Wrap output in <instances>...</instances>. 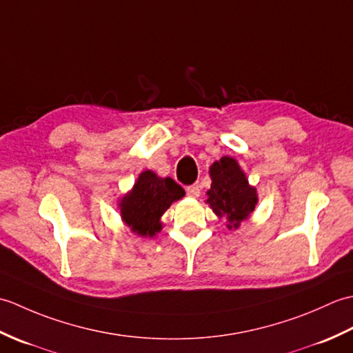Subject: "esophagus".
<instances>
[{
	"mask_svg": "<svg viewBox=\"0 0 353 353\" xmlns=\"http://www.w3.org/2000/svg\"><path fill=\"white\" fill-rule=\"evenodd\" d=\"M186 194H188L190 197H199L200 196V185L199 183H194V185H191V186H188V188H186Z\"/></svg>",
	"mask_w": 353,
	"mask_h": 353,
	"instance_id": "34e87169",
	"label": "esophagus"
}]
</instances>
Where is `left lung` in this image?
<instances>
[{
	"instance_id": "8db88e82",
	"label": "left lung",
	"mask_w": 353,
	"mask_h": 353,
	"mask_svg": "<svg viewBox=\"0 0 353 353\" xmlns=\"http://www.w3.org/2000/svg\"><path fill=\"white\" fill-rule=\"evenodd\" d=\"M209 172L212 185L206 203L219 216H226L229 229H236L253 212L258 201L256 191L249 186L238 162L229 156L214 162Z\"/></svg>"
}]
</instances>
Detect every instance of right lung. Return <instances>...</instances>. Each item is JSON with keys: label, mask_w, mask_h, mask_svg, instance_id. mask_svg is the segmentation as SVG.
Returning <instances> with one entry per match:
<instances>
[{"label": "right lung", "mask_w": 353, "mask_h": 353, "mask_svg": "<svg viewBox=\"0 0 353 353\" xmlns=\"http://www.w3.org/2000/svg\"><path fill=\"white\" fill-rule=\"evenodd\" d=\"M183 196V188L172 179H161L153 171H144L141 172L132 192L123 199L121 216L134 234L153 236L162 228L161 215L172 201Z\"/></svg>", "instance_id": "add662e5"}]
</instances>
